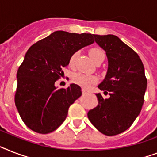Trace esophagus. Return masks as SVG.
Instances as JSON below:
<instances>
[{
    "mask_svg": "<svg viewBox=\"0 0 157 157\" xmlns=\"http://www.w3.org/2000/svg\"><path fill=\"white\" fill-rule=\"evenodd\" d=\"M82 94H89V92H88L86 90H85V89H82Z\"/></svg>",
    "mask_w": 157,
    "mask_h": 157,
    "instance_id": "34e87169",
    "label": "esophagus"
}]
</instances>
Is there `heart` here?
Segmentation results:
<instances>
[{"mask_svg":"<svg viewBox=\"0 0 157 157\" xmlns=\"http://www.w3.org/2000/svg\"><path fill=\"white\" fill-rule=\"evenodd\" d=\"M90 56L91 59L95 62V63H98L99 61L104 60L105 59V55L101 49L98 48H92L89 51ZM77 52H74L73 54L70 56L69 58V66L70 67H73L76 62V57H77ZM72 80L76 84L81 85L84 88H88L90 85L97 81V78L94 76H90V75H86L81 72H76L72 76Z\"/></svg>","mask_w":157,"mask_h":157,"instance_id":"1","label":"heart"}]
</instances>
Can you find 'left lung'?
<instances>
[{"label": "left lung", "mask_w": 157, "mask_h": 157, "mask_svg": "<svg viewBox=\"0 0 157 157\" xmlns=\"http://www.w3.org/2000/svg\"><path fill=\"white\" fill-rule=\"evenodd\" d=\"M94 38L107 56V73L98 88L109 98L96 94L98 105L88 112V118L100 132L116 136L128 129L140 113L147 83L144 67L138 54L115 35Z\"/></svg>", "instance_id": "obj_1"}]
</instances>
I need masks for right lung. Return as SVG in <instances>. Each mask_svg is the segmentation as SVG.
<instances>
[{"label":"right lung","mask_w":157,"mask_h":157,"mask_svg":"<svg viewBox=\"0 0 157 157\" xmlns=\"http://www.w3.org/2000/svg\"><path fill=\"white\" fill-rule=\"evenodd\" d=\"M94 42V34L57 30L28 49L17 72L14 101L30 129L51 133L65 120L69 106L81 97V89L72 84L57 90L55 82L63 76L70 56Z\"/></svg>","instance_id":"obj_1"}]
</instances>
